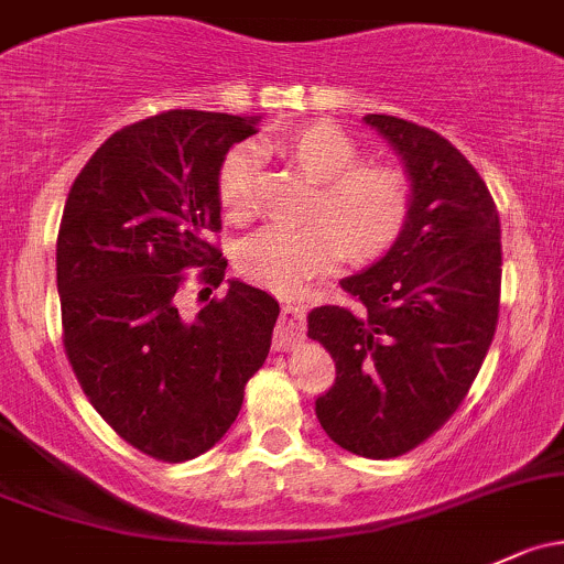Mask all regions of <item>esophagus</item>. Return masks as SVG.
I'll return each mask as SVG.
<instances>
[{
	"label": "esophagus",
	"mask_w": 564,
	"mask_h": 564,
	"mask_svg": "<svg viewBox=\"0 0 564 564\" xmlns=\"http://www.w3.org/2000/svg\"><path fill=\"white\" fill-rule=\"evenodd\" d=\"M304 325H306V306L301 301H282L280 328H276V344L282 349L295 347L304 341Z\"/></svg>",
	"instance_id": "obj_1"
}]
</instances>
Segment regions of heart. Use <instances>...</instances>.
Segmentation results:
<instances>
[{
  "label": "heart",
  "mask_w": 564,
  "mask_h": 564,
  "mask_svg": "<svg viewBox=\"0 0 564 564\" xmlns=\"http://www.w3.org/2000/svg\"><path fill=\"white\" fill-rule=\"evenodd\" d=\"M276 155L314 183L304 228L271 226L239 247L241 276L288 293L325 274L338 258L366 265L384 258L401 239L411 212V183L398 166L360 163V150L338 126L314 120L274 137ZM256 153L245 144L228 150L217 169V202L228 220L245 223L256 212Z\"/></svg>",
  "instance_id": "obj_1"
}]
</instances>
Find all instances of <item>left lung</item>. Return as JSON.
<instances>
[{
    "label": "left lung",
    "mask_w": 564,
    "mask_h": 564,
    "mask_svg": "<svg viewBox=\"0 0 564 564\" xmlns=\"http://www.w3.org/2000/svg\"><path fill=\"white\" fill-rule=\"evenodd\" d=\"M401 155L411 212L401 239L341 280L357 308L317 306L308 338L336 362L317 420L341 449L401 457L459 409L492 344L500 308V217L457 148L395 115H366Z\"/></svg>",
    "instance_id": "left-lung-1"
}]
</instances>
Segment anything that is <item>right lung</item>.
I'll list each match as a JSON object with an SVG mask.
<instances>
[{
    "label": "right lung",
    "instance_id": "right-lung-1",
    "mask_svg": "<svg viewBox=\"0 0 564 564\" xmlns=\"http://www.w3.org/2000/svg\"><path fill=\"white\" fill-rule=\"evenodd\" d=\"M256 123L153 115L115 131L66 196L56 241L66 357L101 420L163 463L198 457L228 433L280 317L265 290L239 280L196 317L180 312L187 269L215 288L226 276L228 260L207 241L220 231L217 169Z\"/></svg>",
    "mask_w": 564,
    "mask_h": 564
}]
</instances>
